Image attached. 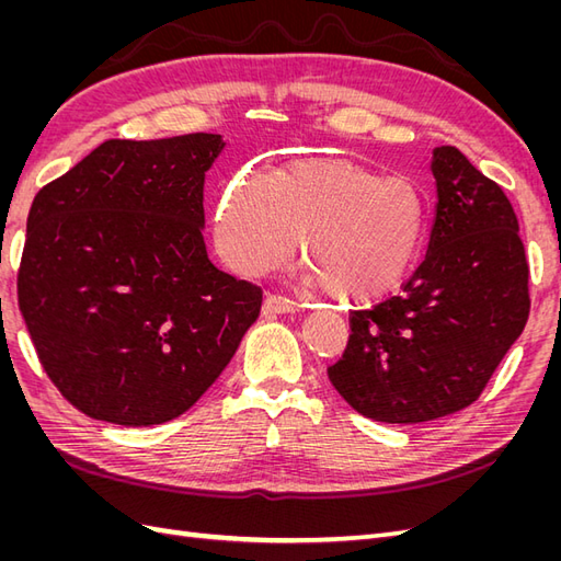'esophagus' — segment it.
Listing matches in <instances>:
<instances>
[{"instance_id": "1", "label": "esophagus", "mask_w": 561, "mask_h": 561, "mask_svg": "<svg viewBox=\"0 0 561 561\" xmlns=\"http://www.w3.org/2000/svg\"><path fill=\"white\" fill-rule=\"evenodd\" d=\"M264 316H280V313H293L297 311V301L280 297V295H266L264 307H262Z\"/></svg>"}]
</instances>
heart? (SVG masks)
Wrapping results in <instances>:
<instances>
[{"label": "heart", "instance_id": "heart-1", "mask_svg": "<svg viewBox=\"0 0 561 561\" xmlns=\"http://www.w3.org/2000/svg\"><path fill=\"white\" fill-rule=\"evenodd\" d=\"M428 231L421 190L348 159H301L229 182L215 215L225 262L260 276L290 262L299 239L311 280L348 304L377 301L410 276Z\"/></svg>", "mask_w": 561, "mask_h": 561}]
</instances>
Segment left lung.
Wrapping results in <instances>:
<instances>
[{"label": "left lung", "instance_id": "1", "mask_svg": "<svg viewBox=\"0 0 561 561\" xmlns=\"http://www.w3.org/2000/svg\"><path fill=\"white\" fill-rule=\"evenodd\" d=\"M435 217L426 260L400 295L351 316L328 369L355 412L423 423L480 398L529 318V266L501 186L456 147L433 149Z\"/></svg>", "mask_w": 561, "mask_h": 561}]
</instances>
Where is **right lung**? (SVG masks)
Segmentation results:
<instances>
[{"instance_id": "right-lung-1", "label": "right lung", "mask_w": 561, "mask_h": 561, "mask_svg": "<svg viewBox=\"0 0 561 561\" xmlns=\"http://www.w3.org/2000/svg\"><path fill=\"white\" fill-rule=\"evenodd\" d=\"M222 135L107 140L32 201L19 304L46 375L79 412L157 426L206 393L262 290L203 243Z\"/></svg>"}]
</instances>
